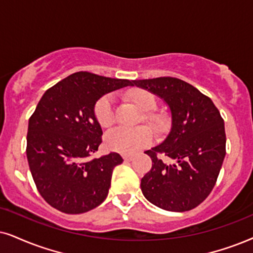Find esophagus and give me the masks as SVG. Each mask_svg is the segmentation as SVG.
Instances as JSON below:
<instances>
[{"label":"esophagus","instance_id":"obj_1","mask_svg":"<svg viewBox=\"0 0 253 253\" xmlns=\"http://www.w3.org/2000/svg\"><path fill=\"white\" fill-rule=\"evenodd\" d=\"M133 159H134L133 155H124V160H125V161H132Z\"/></svg>","mask_w":253,"mask_h":253}]
</instances>
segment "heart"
<instances>
[{
	"label": "heart",
	"mask_w": 253,
	"mask_h": 253,
	"mask_svg": "<svg viewBox=\"0 0 253 253\" xmlns=\"http://www.w3.org/2000/svg\"><path fill=\"white\" fill-rule=\"evenodd\" d=\"M130 98L143 112H146V119L153 126H164V118L158 114L150 113L155 110L156 99L150 92L145 89H136L132 92ZM95 119L104 128L112 126L116 121V106H114V95L105 94L97 101L94 106ZM154 140V133L148 127L142 126L137 128H127V127H117L111 129L105 135V146L107 149L118 153H135L137 150L149 146Z\"/></svg>",
	"instance_id": "obj_1"
}]
</instances>
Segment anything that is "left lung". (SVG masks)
Segmentation results:
<instances>
[{"label":"left lung","instance_id":"1","mask_svg":"<svg viewBox=\"0 0 253 253\" xmlns=\"http://www.w3.org/2000/svg\"><path fill=\"white\" fill-rule=\"evenodd\" d=\"M134 84L164 99L171 114L165 141L145 152L153 165L141 178L143 196L168 211L194 209L211 193L224 161V120L211 99L178 78L160 77ZM158 154L175 162L165 164Z\"/></svg>","mask_w":253,"mask_h":253}]
</instances>
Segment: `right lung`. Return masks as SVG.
Wrapping results in <instances>:
<instances>
[{
	"label": "right lung",
	"instance_id": "1",
	"mask_svg": "<svg viewBox=\"0 0 253 253\" xmlns=\"http://www.w3.org/2000/svg\"><path fill=\"white\" fill-rule=\"evenodd\" d=\"M135 81L76 72L50 87L29 119L27 158L42 197L65 213H83L107 197L118 153L87 161L101 143L95 103Z\"/></svg>",
	"mask_w": 253,
	"mask_h": 253
}]
</instances>
